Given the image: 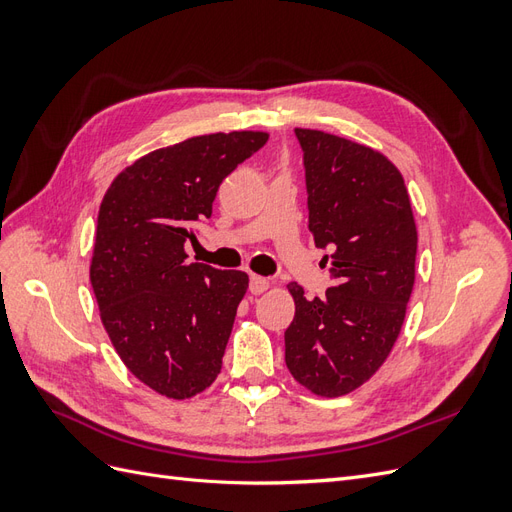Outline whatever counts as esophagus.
Returning <instances> with one entry per match:
<instances>
[{
    "label": "esophagus",
    "instance_id": "1",
    "mask_svg": "<svg viewBox=\"0 0 512 512\" xmlns=\"http://www.w3.org/2000/svg\"><path fill=\"white\" fill-rule=\"evenodd\" d=\"M269 288V280L267 277H262V275H250V292L252 294H260V292H265Z\"/></svg>",
    "mask_w": 512,
    "mask_h": 512
}]
</instances>
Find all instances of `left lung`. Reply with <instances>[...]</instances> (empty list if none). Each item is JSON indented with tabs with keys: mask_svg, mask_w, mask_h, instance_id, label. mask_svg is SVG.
<instances>
[{
	"mask_svg": "<svg viewBox=\"0 0 512 512\" xmlns=\"http://www.w3.org/2000/svg\"><path fill=\"white\" fill-rule=\"evenodd\" d=\"M303 149L309 230L331 250V286L307 299L288 286L294 320L284 333L294 380L322 397L354 391L389 356L414 286L416 224L404 177L376 149L294 128Z\"/></svg>",
	"mask_w": 512,
	"mask_h": 512,
	"instance_id": "left-lung-1",
	"label": "left lung"
}]
</instances>
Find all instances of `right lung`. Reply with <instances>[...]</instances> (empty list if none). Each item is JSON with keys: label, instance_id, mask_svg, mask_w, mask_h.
Wrapping results in <instances>:
<instances>
[{"label": "right lung", "instance_id": "obj_1", "mask_svg": "<svg viewBox=\"0 0 512 512\" xmlns=\"http://www.w3.org/2000/svg\"><path fill=\"white\" fill-rule=\"evenodd\" d=\"M267 141L218 132L156 149L102 198L89 269L102 324L132 374L170 399L218 378L247 290L243 271L188 262L183 245L211 218L222 181Z\"/></svg>", "mask_w": 512, "mask_h": 512}]
</instances>
